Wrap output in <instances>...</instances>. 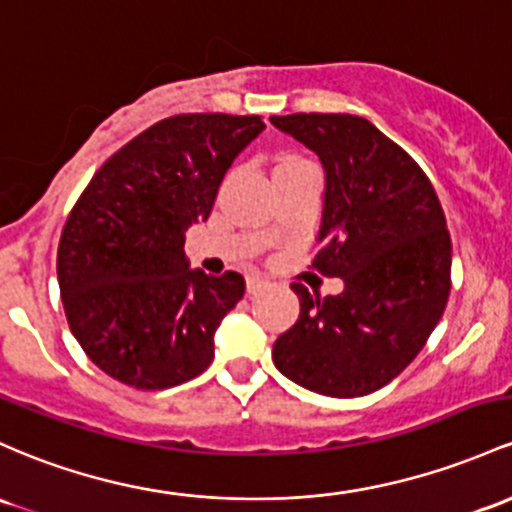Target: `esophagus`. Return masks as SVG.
<instances>
[{"label":"esophagus","instance_id":"esophagus-1","mask_svg":"<svg viewBox=\"0 0 512 512\" xmlns=\"http://www.w3.org/2000/svg\"><path fill=\"white\" fill-rule=\"evenodd\" d=\"M247 284V294H260L262 289H267V279H262L260 274H250V277L245 279Z\"/></svg>","mask_w":512,"mask_h":512}]
</instances>
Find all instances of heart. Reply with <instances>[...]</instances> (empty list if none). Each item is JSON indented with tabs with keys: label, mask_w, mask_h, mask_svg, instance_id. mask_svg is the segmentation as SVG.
<instances>
[{
	"label": "heart",
	"mask_w": 512,
	"mask_h": 512,
	"mask_svg": "<svg viewBox=\"0 0 512 512\" xmlns=\"http://www.w3.org/2000/svg\"><path fill=\"white\" fill-rule=\"evenodd\" d=\"M296 160H301V157H294V155H286V157H282V160L277 162V165H284V162H296Z\"/></svg>",
	"instance_id": "heart-1"
}]
</instances>
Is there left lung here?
Here are the masks:
<instances>
[{
	"label": "left lung",
	"instance_id": "8db88e82",
	"mask_svg": "<svg viewBox=\"0 0 512 512\" xmlns=\"http://www.w3.org/2000/svg\"><path fill=\"white\" fill-rule=\"evenodd\" d=\"M323 162L325 196L313 269L340 277L338 296L308 294L274 342L286 379L333 398L396 379L445 313L452 240L428 174L374 123L352 114L272 116Z\"/></svg>",
	"mask_w": 512,
	"mask_h": 512
}]
</instances>
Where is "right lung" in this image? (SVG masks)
I'll return each instance as SVG.
<instances>
[{
    "mask_svg": "<svg viewBox=\"0 0 512 512\" xmlns=\"http://www.w3.org/2000/svg\"><path fill=\"white\" fill-rule=\"evenodd\" d=\"M260 116L179 114L99 167L60 235L67 325L104 374L140 391L184 384L213 359V333L243 299L238 272L189 269L184 233L211 216Z\"/></svg>",
    "mask_w": 512,
    "mask_h": 512,
    "instance_id": "right-lung-1",
    "label": "right lung"
}]
</instances>
